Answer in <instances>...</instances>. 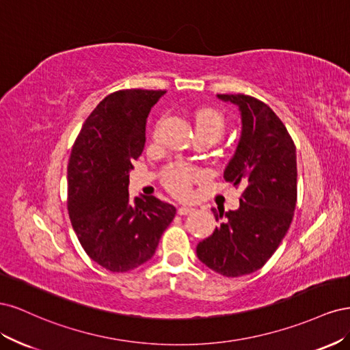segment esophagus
I'll use <instances>...</instances> for the list:
<instances>
[{"label":"esophagus","mask_w":350,"mask_h":350,"mask_svg":"<svg viewBox=\"0 0 350 350\" xmlns=\"http://www.w3.org/2000/svg\"><path fill=\"white\" fill-rule=\"evenodd\" d=\"M194 211V208L193 207H187V206H181L178 208V215H181V216H185V215H189V213H193Z\"/></svg>","instance_id":"34e87169"}]
</instances>
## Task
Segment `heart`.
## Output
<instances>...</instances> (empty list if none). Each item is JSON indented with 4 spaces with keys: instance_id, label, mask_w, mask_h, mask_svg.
Returning a JSON list of instances; mask_svg holds the SVG:
<instances>
[{
    "instance_id": "obj_1",
    "label": "heart",
    "mask_w": 350,
    "mask_h": 350,
    "mask_svg": "<svg viewBox=\"0 0 350 350\" xmlns=\"http://www.w3.org/2000/svg\"><path fill=\"white\" fill-rule=\"evenodd\" d=\"M197 137H206L217 142L226 130V118L216 109H200L194 116ZM161 125V122H159ZM157 125V130H159ZM157 133V131H156ZM197 178L194 167L183 165L169 166L163 174V184L172 194L184 197L189 191V185Z\"/></svg>"
}]
</instances>
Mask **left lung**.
<instances>
[{"mask_svg": "<svg viewBox=\"0 0 350 350\" xmlns=\"http://www.w3.org/2000/svg\"><path fill=\"white\" fill-rule=\"evenodd\" d=\"M241 113V137L225 181L242 185L237 210L211 208L221 220L197 245L198 260L221 276L257 271L280 245L296 206V149L279 116L247 94H217Z\"/></svg>", "mask_w": 350, "mask_h": 350, "instance_id": "8db88e82", "label": "left lung"}]
</instances>
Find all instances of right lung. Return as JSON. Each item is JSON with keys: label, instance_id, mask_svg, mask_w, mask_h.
<instances>
[{"label": "right lung", "instance_id": "1", "mask_svg": "<svg viewBox=\"0 0 350 350\" xmlns=\"http://www.w3.org/2000/svg\"><path fill=\"white\" fill-rule=\"evenodd\" d=\"M165 90L108 94L83 124L68 162V215L88 256L113 273L149 261L176 208L156 198H130L134 161L146 143V122Z\"/></svg>", "mask_w": 350, "mask_h": 350}]
</instances>
